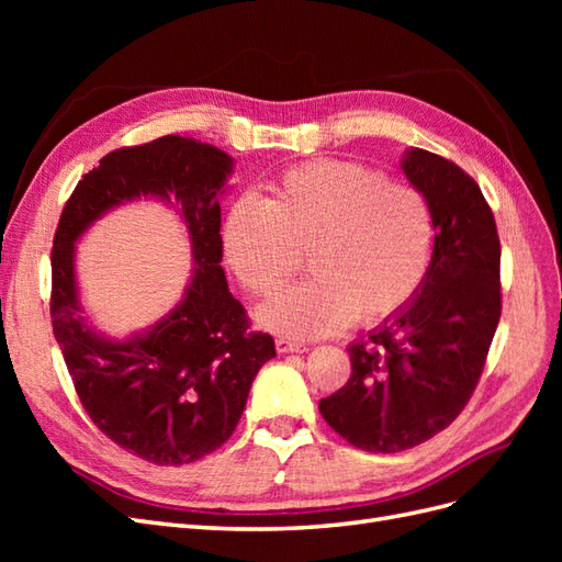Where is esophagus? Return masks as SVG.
<instances>
[{
    "mask_svg": "<svg viewBox=\"0 0 562 562\" xmlns=\"http://www.w3.org/2000/svg\"><path fill=\"white\" fill-rule=\"evenodd\" d=\"M277 349H279V353H304L310 347L304 345V342H297V339L279 337V339H277Z\"/></svg>",
    "mask_w": 562,
    "mask_h": 562,
    "instance_id": "1",
    "label": "esophagus"
}]
</instances>
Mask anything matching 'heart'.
Wrapping results in <instances>:
<instances>
[{
  "label": "heart",
  "instance_id": "obj_1",
  "mask_svg": "<svg viewBox=\"0 0 562 562\" xmlns=\"http://www.w3.org/2000/svg\"><path fill=\"white\" fill-rule=\"evenodd\" d=\"M431 244L424 194L349 161L291 168L265 201H236L223 225L227 265L255 295L281 291L307 252L314 277L258 310L260 326L291 337L394 314L427 274Z\"/></svg>",
  "mask_w": 562,
  "mask_h": 562
}]
</instances>
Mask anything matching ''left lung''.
Listing matches in <instances>:
<instances>
[{
    "instance_id": "obj_1",
    "label": "left lung",
    "mask_w": 562,
    "mask_h": 562,
    "mask_svg": "<svg viewBox=\"0 0 562 562\" xmlns=\"http://www.w3.org/2000/svg\"><path fill=\"white\" fill-rule=\"evenodd\" d=\"M401 168L431 209L429 269L403 307L349 345L351 378L318 403L347 443L382 454L424 443L464 411L502 314V248L481 187L419 147Z\"/></svg>"
}]
</instances>
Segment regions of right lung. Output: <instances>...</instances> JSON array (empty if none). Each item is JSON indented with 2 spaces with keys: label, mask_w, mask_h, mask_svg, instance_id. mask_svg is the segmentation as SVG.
<instances>
[{
  "label": "right lung",
  "mask_w": 562,
  "mask_h": 562,
  "mask_svg": "<svg viewBox=\"0 0 562 562\" xmlns=\"http://www.w3.org/2000/svg\"><path fill=\"white\" fill-rule=\"evenodd\" d=\"M234 159L209 143L164 135L122 147L79 180L50 252V321L83 411L119 448L159 467L217 450L234 434L274 339L250 333L229 293L220 194ZM159 198L179 211L193 244V277L177 307L124 340L100 334L80 307L74 246L124 202Z\"/></svg>",
  "instance_id": "obj_1"
}]
</instances>
